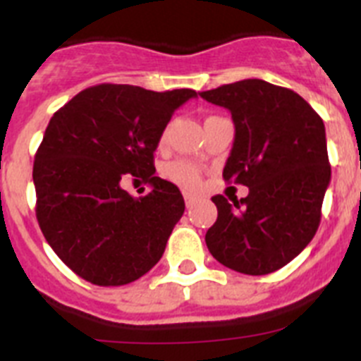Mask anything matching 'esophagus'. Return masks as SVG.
Instances as JSON below:
<instances>
[{
	"label": "esophagus",
	"instance_id": "esophagus-1",
	"mask_svg": "<svg viewBox=\"0 0 361 361\" xmlns=\"http://www.w3.org/2000/svg\"><path fill=\"white\" fill-rule=\"evenodd\" d=\"M184 202H186L188 208H193V206H195V202H197V197L186 193V195H184Z\"/></svg>",
	"mask_w": 361,
	"mask_h": 361
}]
</instances>
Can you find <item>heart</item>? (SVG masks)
<instances>
[{"label":"heart","instance_id":"b5f03b06","mask_svg":"<svg viewBox=\"0 0 361 361\" xmlns=\"http://www.w3.org/2000/svg\"><path fill=\"white\" fill-rule=\"evenodd\" d=\"M161 141H164V135L161 137ZM164 175L170 178L171 183L178 184V186L186 188V190H195L200 184V170L199 166L188 161H175L164 168Z\"/></svg>","mask_w":361,"mask_h":361}]
</instances>
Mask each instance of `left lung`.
<instances>
[{
    "label": "left lung",
    "instance_id": "left-lung-1",
    "mask_svg": "<svg viewBox=\"0 0 361 361\" xmlns=\"http://www.w3.org/2000/svg\"><path fill=\"white\" fill-rule=\"evenodd\" d=\"M200 97L231 111L235 142L226 183L250 188L245 199L215 195L209 253L244 275H267L312 240L331 180L325 126L296 92L262 79L222 85Z\"/></svg>",
    "mask_w": 361,
    "mask_h": 361
}]
</instances>
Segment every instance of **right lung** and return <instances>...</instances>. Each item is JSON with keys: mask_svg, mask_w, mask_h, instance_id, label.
I'll use <instances>...</instances> for the list:
<instances>
[{"mask_svg": "<svg viewBox=\"0 0 361 361\" xmlns=\"http://www.w3.org/2000/svg\"><path fill=\"white\" fill-rule=\"evenodd\" d=\"M195 90L95 85L54 114L34 159L36 216L70 269L95 286H124L161 260L184 213L183 193L155 177L153 152ZM126 176L152 186L133 200Z\"/></svg>", "mask_w": 361, "mask_h": 361, "instance_id": "obj_1", "label": "right lung"}]
</instances>
